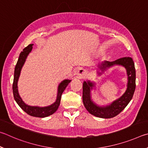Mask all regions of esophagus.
I'll return each instance as SVG.
<instances>
[{
  "label": "esophagus",
  "mask_w": 148,
  "mask_h": 148,
  "mask_svg": "<svg viewBox=\"0 0 148 148\" xmlns=\"http://www.w3.org/2000/svg\"><path fill=\"white\" fill-rule=\"evenodd\" d=\"M77 75L79 79H83L86 76V71L84 69H81L79 70L78 73H77Z\"/></svg>",
  "instance_id": "esophagus-1"
}]
</instances>
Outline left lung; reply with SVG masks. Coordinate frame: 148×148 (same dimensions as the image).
<instances>
[{"label": "left lung", "mask_w": 148, "mask_h": 148, "mask_svg": "<svg viewBox=\"0 0 148 148\" xmlns=\"http://www.w3.org/2000/svg\"><path fill=\"white\" fill-rule=\"evenodd\" d=\"M121 65L127 69L128 75L127 88L124 94L118 99L107 107H99L92 102L90 98V90L94 86L92 82H84L82 86V101L85 108L91 114L101 118H111L119 114L133 98L136 87V72L134 64L131 57H123L112 62H105L99 66V69L104 71L107 67L114 65Z\"/></svg>", "instance_id": "8db88e82"}]
</instances>
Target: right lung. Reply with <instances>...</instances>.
Wrapping results in <instances>:
<instances>
[{
	"instance_id": "add662e5",
	"label": "right lung",
	"mask_w": 148,
	"mask_h": 148,
	"mask_svg": "<svg viewBox=\"0 0 148 148\" xmlns=\"http://www.w3.org/2000/svg\"><path fill=\"white\" fill-rule=\"evenodd\" d=\"M33 44H30L27 47L23 49V51L20 53V55L17 62L16 66L15 67L14 71V82H13L12 88H13V94H14V97L17 102L18 105L25 111V112L28 114V115L33 117H38V118H45L47 116H49L53 114L57 110L58 107L60 103L61 96L64 90L66 89L67 85L71 82V80H64L62 81L58 86V94H57V98L55 103L52 104L50 106L45 107H32L26 105L25 103L23 101L21 98L19 96V93H18L17 90V81L19 79L20 75V72L21 70L22 67L24 64L25 60L27 58L28 54L30 53V51L32 49Z\"/></svg>"
}]
</instances>
